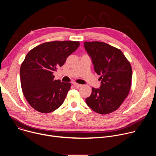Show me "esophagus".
Masks as SVG:
<instances>
[{
  "instance_id": "esophagus-1",
  "label": "esophagus",
  "mask_w": 156,
  "mask_h": 156,
  "mask_svg": "<svg viewBox=\"0 0 156 156\" xmlns=\"http://www.w3.org/2000/svg\"><path fill=\"white\" fill-rule=\"evenodd\" d=\"M73 84L76 87H81L82 86L81 84H78V83H73Z\"/></svg>"
}]
</instances>
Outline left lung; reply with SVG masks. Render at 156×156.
I'll return each mask as SVG.
<instances>
[{"instance_id":"left-lung-1","label":"left lung","mask_w":156,"mask_h":156,"mask_svg":"<svg viewBox=\"0 0 156 156\" xmlns=\"http://www.w3.org/2000/svg\"><path fill=\"white\" fill-rule=\"evenodd\" d=\"M84 47L101 80L99 88H92L91 96L86 99V104L98 114L112 112L120 106L130 90L131 65L120 50L108 44L84 42Z\"/></svg>"}]
</instances>
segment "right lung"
<instances>
[{"instance_id": "right-lung-1", "label": "right lung", "mask_w": 156, "mask_h": 156, "mask_svg": "<svg viewBox=\"0 0 156 156\" xmlns=\"http://www.w3.org/2000/svg\"><path fill=\"white\" fill-rule=\"evenodd\" d=\"M80 42L52 41L31 50L20 67L23 93L30 105L41 113H49L63 104L71 83L54 80L53 73L75 52Z\"/></svg>"}]
</instances>
